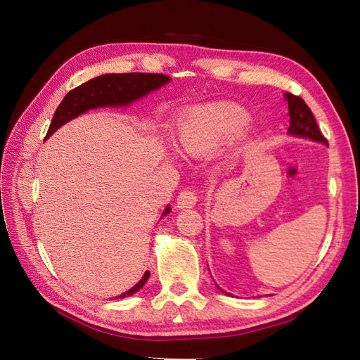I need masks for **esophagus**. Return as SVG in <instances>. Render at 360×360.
<instances>
[{
	"label": "esophagus",
	"instance_id": "esophagus-1",
	"mask_svg": "<svg viewBox=\"0 0 360 360\" xmlns=\"http://www.w3.org/2000/svg\"><path fill=\"white\" fill-rule=\"evenodd\" d=\"M198 198L197 193L192 189H183L177 197V207L179 209H191L195 204H197Z\"/></svg>",
	"mask_w": 360,
	"mask_h": 360
}]
</instances>
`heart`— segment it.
Here are the masks:
<instances>
[{
    "instance_id": "heart-1",
    "label": "heart",
    "mask_w": 360,
    "mask_h": 360,
    "mask_svg": "<svg viewBox=\"0 0 360 360\" xmlns=\"http://www.w3.org/2000/svg\"><path fill=\"white\" fill-rule=\"evenodd\" d=\"M246 123L248 112L238 105H204L181 120L177 141L189 155H207L238 135Z\"/></svg>"
}]
</instances>
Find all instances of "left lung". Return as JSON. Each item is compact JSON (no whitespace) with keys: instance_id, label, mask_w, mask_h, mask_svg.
I'll list each match as a JSON object with an SVG mask.
<instances>
[{"instance_id":"left-lung-1","label":"left lung","mask_w":360,"mask_h":360,"mask_svg":"<svg viewBox=\"0 0 360 360\" xmlns=\"http://www.w3.org/2000/svg\"><path fill=\"white\" fill-rule=\"evenodd\" d=\"M285 99L288 102V112H290L288 132L291 135L309 138L314 141H319V143L328 144V139L323 136L317 122H315L312 111L309 110V106L304 103L302 97L287 93Z\"/></svg>"}]
</instances>
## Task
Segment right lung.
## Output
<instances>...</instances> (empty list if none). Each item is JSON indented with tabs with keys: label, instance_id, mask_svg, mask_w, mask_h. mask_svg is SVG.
Segmentation results:
<instances>
[{
	"label": "right lung",
	"instance_id": "right-lung-1",
	"mask_svg": "<svg viewBox=\"0 0 360 360\" xmlns=\"http://www.w3.org/2000/svg\"><path fill=\"white\" fill-rule=\"evenodd\" d=\"M168 75L162 73H108L97 76L85 84L70 90L66 97L58 105L56 114L52 117L51 126L48 129L46 138H49L58 127L69 120L81 115L82 112L93 110L97 106H118L129 105L139 99L150 91L158 90L163 84L169 82ZM169 207H167L163 216L169 213ZM150 276V271H146L143 279L138 284L123 292L120 299L132 296L138 290L143 288Z\"/></svg>",
	"mask_w": 360,
	"mask_h": 360
}]
</instances>
